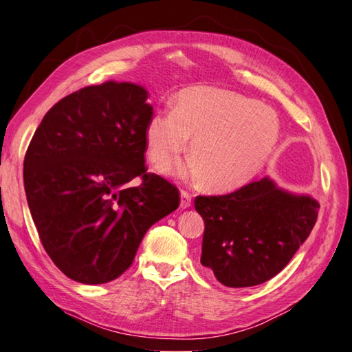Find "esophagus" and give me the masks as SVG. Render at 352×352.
Instances as JSON below:
<instances>
[{
    "mask_svg": "<svg viewBox=\"0 0 352 352\" xmlns=\"http://www.w3.org/2000/svg\"><path fill=\"white\" fill-rule=\"evenodd\" d=\"M180 197H182L180 207H182V208H189V207L192 206V195H190V193L186 192V190H182Z\"/></svg>",
    "mask_w": 352,
    "mask_h": 352,
    "instance_id": "obj_1",
    "label": "esophagus"
}]
</instances>
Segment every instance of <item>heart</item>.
I'll return each mask as SVG.
<instances>
[{"mask_svg": "<svg viewBox=\"0 0 352 352\" xmlns=\"http://www.w3.org/2000/svg\"><path fill=\"white\" fill-rule=\"evenodd\" d=\"M280 136L276 113L256 100L218 87H188L172 110L148 119L145 144L154 166L168 172L188 149L182 168L188 180H206L213 190H233L250 182L271 155Z\"/></svg>", "mask_w": 352, "mask_h": 352, "instance_id": "obj_1", "label": "heart"}]
</instances>
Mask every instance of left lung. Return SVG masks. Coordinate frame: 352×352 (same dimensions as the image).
I'll return each mask as SVG.
<instances>
[{
    "label": "left lung",
    "mask_w": 352,
    "mask_h": 352,
    "mask_svg": "<svg viewBox=\"0 0 352 352\" xmlns=\"http://www.w3.org/2000/svg\"><path fill=\"white\" fill-rule=\"evenodd\" d=\"M206 230L201 263L228 287H251L284 269L311 233L319 204L263 178L227 195L195 198Z\"/></svg>",
    "instance_id": "1"
}]
</instances>
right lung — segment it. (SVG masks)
<instances>
[{
  "instance_id": "add662e5",
  "label": "right lung",
  "mask_w": 352,
  "mask_h": 352,
  "mask_svg": "<svg viewBox=\"0 0 352 352\" xmlns=\"http://www.w3.org/2000/svg\"><path fill=\"white\" fill-rule=\"evenodd\" d=\"M146 96L133 83L83 87L56 102L30 140L24 188L37 234L78 283L122 275L148 228L180 206L175 186L146 169Z\"/></svg>"
}]
</instances>
